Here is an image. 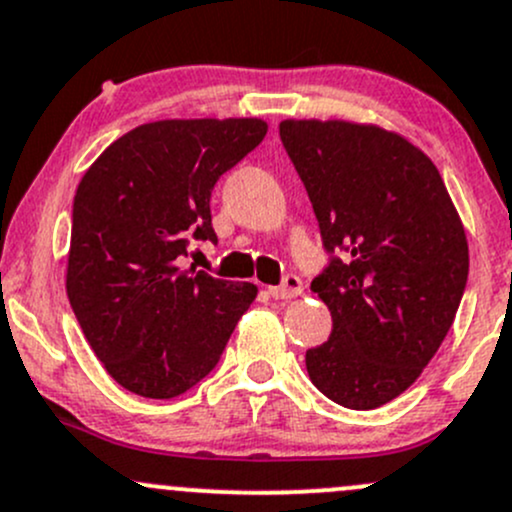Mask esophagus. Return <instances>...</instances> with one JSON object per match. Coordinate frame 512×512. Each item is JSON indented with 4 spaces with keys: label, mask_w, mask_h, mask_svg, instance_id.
I'll use <instances>...</instances> for the list:
<instances>
[{
    "label": "esophagus",
    "mask_w": 512,
    "mask_h": 512,
    "mask_svg": "<svg viewBox=\"0 0 512 512\" xmlns=\"http://www.w3.org/2000/svg\"><path fill=\"white\" fill-rule=\"evenodd\" d=\"M301 292H304V284H301V279L297 277V274H287L279 287H270V294L274 299H294V297H299Z\"/></svg>",
    "instance_id": "1"
}]
</instances>
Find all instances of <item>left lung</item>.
<instances>
[{"instance_id": "1", "label": "left lung", "mask_w": 512, "mask_h": 512, "mask_svg": "<svg viewBox=\"0 0 512 512\" xmlns=\"http://www.w3.org/2000/svg\"><path fill=\"white\" fill-rule=\"evenodd\" d=\"M279 137L333 257L311 282L331 338L306 351L311 383L375 410L422 375L454 324L469 242L432 159L402 134L346 120H284Z\"/></svg>"}]
</instances>
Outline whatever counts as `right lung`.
Wrapping results in <instances>:
<instances>
[{
  "label": "right lung",
  "mask_w": 512,
  "mask_h": 512,
  "mask_svg": "<svg viewBox=\"0 0 512 512\" xmlns=\"http://www.w3.org/2000/svg\"><path fill=\"white\" fill-rule=\"evenodd\" d=\"M267 122L159 120L90 164L73 201L66 292L115 383L169 400L206 378L257 297L250 282L184 270L188 240H218L211 191L265 139Z\"/></svg>",
  "instance_id": "add662e5"
}]
</instances>
